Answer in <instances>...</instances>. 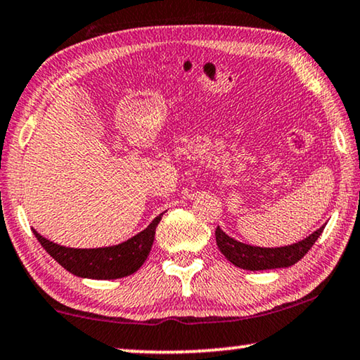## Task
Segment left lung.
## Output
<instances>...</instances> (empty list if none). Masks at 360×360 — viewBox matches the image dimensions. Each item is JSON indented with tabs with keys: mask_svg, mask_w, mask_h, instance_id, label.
Masks as SVG:
<instances>
[{
	"mask_svg": "<svg viewBox=\"0 0 360 360\" xmlns=\"http://www.w3.org/2000/svg\"><path fill=\"white\" fill-rule=\"evenodd\" d=\"M325 226L319 228L309 238L299 240L296 244L284 245V248H255L244 243H239L233 238H229L226 233L221 231V228H217V245L221 250V254L231 262L233 265L244 268V270L259 271V270H273V268H286L302 259L307 252L312 249L315 240L323 231Z\"/></svg>",
	"mask_w": 360,
	"mask_h": 360,
	"instance_id": "1",
	"label": "left lung"
}]
</instances>
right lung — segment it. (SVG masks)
Here are the masks:
<instances>
[{
  "label": "right lung",
  "mask_w": 360,
  "mask_h": 360,
  "mask_svg": "<svg viewBox=\"0 0 360 360\" xmlns=\"http://www.w3.org/2000/svg\"><path fill=\"white\" fill-rule=\"evenodd\" d=\"M162 217L163 213L158 214L143 231L127 239L126 243L98 249L64 248L45 239L35 229L32 231L39 239L41 248L72 275L92 278V280H116V278H124L136 273L147 260L155 239V229Z\"/></svg>",
  "instance_id": "1"
}]
</instances>
